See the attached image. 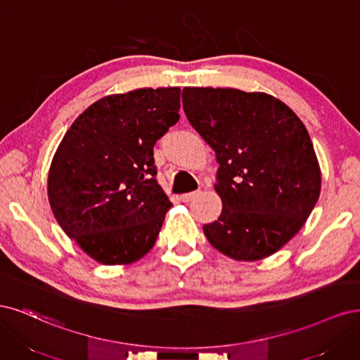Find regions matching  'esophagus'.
I'll use <instances>...</instances> for the list:
<instances>
[{
    "instance_id": "esophagus-1",
    "label": "esophagus",
    "mask_w": 360,
    "mask_h": 360,
    "mask_svg": "<svg viewBox=\"0 0 360 360\" xmlns=\"http://www.w3.org/2000/svg\"><path fill=\"white\" fill-rule=\"evenodd\" d=\"M200 193L199 191H191V193H185V194H181V200L184 202V203H188V202H191L193 199H195L197 195H199Z\"/></svg>"
}]
</instances>
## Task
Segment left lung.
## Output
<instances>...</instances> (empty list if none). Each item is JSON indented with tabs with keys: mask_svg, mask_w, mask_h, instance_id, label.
Listing matches in <instances>:
<instances>
[{
	"mask_svg": "<svg viewBox=\"0 0 360 360\" xmlns=\"http://www.w3.org/2000/svg\"><path fill=\"white\" fill-rule=\"evenodd\" d=\"M182 108L217 155V221L205 224L224 256H271L300 230L319 200L321 173L309 134L296 113L264 92L184 88Z\"/></svg>",
	"mask_w": 360,
	"mask_h": 360,
	"instance_id": "left-lung-1",
	"label": "left lung"
}]
</instances>
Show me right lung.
<instances>
[{
    "label": "right lung",
    "mask_w": 360,
    "mask_h": 360,
    "mask_svg": "<svg viewBox=\"0 0 360 360\" xmlns=\"http://www.w3.org/2000/svg\"><path fill=\"white\" fill-rule=\"evenodd\" d=\"M181 89L142 88L96 101L53 155L48 195L58 224L91 259L129 264L154 247L170 200L154 145L179 120Z\"/></svg>",
    "instance_id": "right-lung-1"
}]
</instances>
